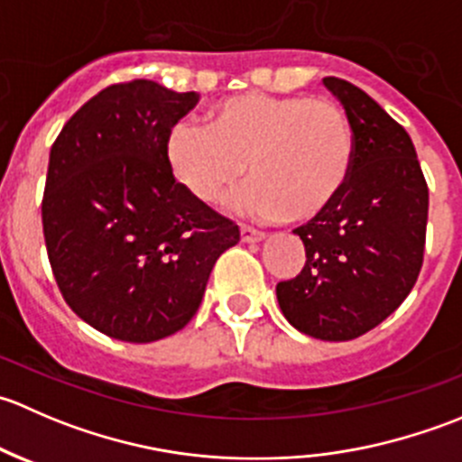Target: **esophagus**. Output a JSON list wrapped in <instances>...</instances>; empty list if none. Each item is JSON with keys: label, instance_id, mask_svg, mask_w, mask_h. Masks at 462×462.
Listing matches in <instances>:
<instances>
[{"label": "esophagus", "instance_id": "1", "mask_svg": "<svg viewBox=\"0 0 462 462\" xmlns=\"http://www.w3.org/2000/svg\"><path fill=\"white\" fill-rule=\"evenodd\" d=\"M263 232H261V230H257V227H250V226H241V239H244V241H248V244H250V241H261V239H263Z\"/></svg>", "mask_w": 462, "mask_h": 462}]
</instances>
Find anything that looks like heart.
Listing matches in <instances>:
<instances>
[{
	"instance_id": "b5f03b06",
	"label": "heart",
	"mask_w": 462,
	"mask_h": 462,
	"mask_svg": "<svg viewBox=\"0 0 462 462\" xmlns=\"http://www.w3.org/2000/svg\"><path fill=\"white\" fill-rule=\"evenodd\" d=\"M165 162L201 203L221 201L248 170L253 183L236 201L244 212L306 223L346 188L356 129L328 97L239 93L209 105L203 127H171Z\"/></svg>"
}]
</instances>
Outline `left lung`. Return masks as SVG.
<instances>
[{
	"mask_svg": "<svg viewBox=\"0 0 462 462\" xmlns=\"http://www.w3.org/2000/svg\"><path fill=\"white\" fill-rule=\"evenodd\" d=\"M321 82L351 118L356 162L337 201L295 230L306 263L277 283V300L297 330L346 342L375 328L411 292L425 254L430 189L402 125L351 82Z\"/></svg>",
	"mask_w": 462,
	"mask_h": 462,
	"instance_id": "obj_1",
	"label": "left lung"
}]
</instances>
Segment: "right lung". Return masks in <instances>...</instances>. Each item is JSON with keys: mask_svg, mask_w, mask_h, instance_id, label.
Returning <instances> with one entry per match:
<instances>
[{"mask_svg": "<svg viewBox=\"0 0 462 462\" xmlns=\"http://www.w3.org/2000/svg\"><path fill=\"white\" fill-rule=\"evenodd\" d=\"M194 91L152 80L102 88L69 118L49 156L42 226L64 301L134 344L183 328L239 226L176 183L165 141Z\"/></svg>", "mask_w": 462, "mask_h": 462, "instance_id": "1", "label": "right lung"}]
</instances>
